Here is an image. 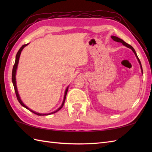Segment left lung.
<instances>
[{"mask_svg":"<svg viewBox=\"0 0 152 152\" xmlns=\"http://www.w3.org/2000/svg\"><path fill=\"white\" fill-rule=\"evenodd\" d=\"M111 38H112V40H114V41H115V42H121V43H122L123 44H124V46H125L126 47L129 48H131V49L132 50H133V52H134V54H135V56H136V57H137V59H138V62H139V63H140V67H141V69H142V67L141 63H140V61L139 59H138V56H137L136 51H135V50H134V48H133V47H132V46H131V45L128 44L127 43H126L125 42H124V41L122 39H121V38H118V37H117L112 36V37H111Z\"/></svg>","mask_w":152,"mask_h":152,"instance_id":"1","label":"left lung"}]
</instances>
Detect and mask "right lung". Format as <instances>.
I'll return each mask as SVG.
<instances>
[{"label": "right lung", "instance_id": "obj_1", "mask_svg": "<svg viewBox=\"0 0 152 152\" xmlns=\"http://www.w3.org/2000/svg\"><path fill=\"white\" fill-rule=\"evenodd\" d=\"M28 44H24L23 45V46L21 47L20 49L19 50L18 52L17 53V55H16V57H15V63H14V67H13V69H12V83H13V85H14V89H15V95H16V96H17V99H18V101H19V102L20 103L21 105H22L23 107H25V108H27L28 110H29L31 112H32L33 113H34V114H37L38 115H49V114H53V113H56L57 112V111H59V110H61V108H63V106L64 105V101H65V99H66V94H67V91H68V89H69V88H67L66 89V91H65V93H64V99H63V103L62 104H61V106H60V107L58 108L56 111H55L53 112H51V113H50V114H40V113H37V112H35L33 110H30L29 108H28L27 106H25L23 103V102L21 101V100L20 99V97H19V95L18 94V89H17V86H16V81H15V74H16V70H17V67H18V62H19V57H20V54L21 53V51L23 50V48L27 46Z\"/></svg>", "mask_w": 152, "mask_h": 152}]
</instances>
